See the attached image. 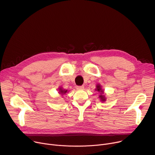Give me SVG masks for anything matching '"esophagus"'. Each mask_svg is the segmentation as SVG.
Here are the masks:
<instances>
[{"label":"esophagus","mask_w":155,"mask_h":155,"mask_svg":"<svg viewBox=\"0 0 155 155\" xmlns=\"http://www.w3.org/2000/svg\"><path fill=\"white\" fill-rule=\"evenodd\" d=\"M84 88V87L83 86V85H79V86H77L76 89L78 90H83Z\"/></svg>","instance_id":"1"}]
</instances>
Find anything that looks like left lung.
<instances>
[{
    "instance_id": "left-lung-1",
    "label": "left lung",
    "mask_w": 155,
    "mask_h": 155,
    "mask_svg": "<svg viewBox=\"0 0 155 155\" xmlns=\"http://www.w3.org/2000/svg\"><path fill=\"white\" fill-rule=\"evenodd\" d=\"M96 87H97V88H96L95 90H96L97 91H98V92H100V95H99V98H100V100H101V101H106V98H105V95H104V91L102 90L101 85H99V84H97Z\"/></svg>"
}]
</instances>
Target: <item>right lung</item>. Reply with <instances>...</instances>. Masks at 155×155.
<instances>
[{
    "instance_id": "1",
    "label": "right lung",
    "mask_w": 155,
    "mask_h": 155,
    "mask_svg": "<svg viewBox=\"0 0 155 155\" xmlns=\"http://www.w3.org/2000/svg\"><path fill=\"white\" fill-rule=\"evenodd\" d=\"M67 91H68V90L63 89L61 87H60V88L59 89V93H60V94H61V95L65 94L66 93H67Z\"/></svg>"
}]
</instances>
